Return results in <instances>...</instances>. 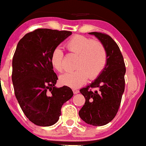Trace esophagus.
Instances as JSON below:
<instances>
[{"instance_id":"34e87169","label":"esophagus","mask_w":146,"mask_h":146,"mask_svg":"<svg viewBox=\"0 0 146 146\" xmlns=\"http://www.w3.org/2000/svg\"><path fill=\"white\" fill-rule=\"evenodd\" d=\"M73 92L74 94H78L79 92V90L77 89H73Z\"/></svg>"}]
</instances>
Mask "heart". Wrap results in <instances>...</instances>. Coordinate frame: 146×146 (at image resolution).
<instances>
[{
    "instance_id": "b5f03b06",
    "label": "heart",
    "mask_w": 146,
    "mask_h": 146,
    "mask_svg": "<svg viewBox=\"0 0 146 146\" xmlns=\"http://www.w3.org/2000/svg\"><path fill=\"white\" fill-rule=\"evenodd\" d=\"M69 52L78 55L76 70L64 73L60 77L63 85L78 88L85 84L89 78L95 80L101 74L107 62V52L105 46L99 40L82 35H76L70 38L66 44ZM64 51L60 47L53 50L51 64L58 72L64 70Z\"/></svg>"
}]
</instances>
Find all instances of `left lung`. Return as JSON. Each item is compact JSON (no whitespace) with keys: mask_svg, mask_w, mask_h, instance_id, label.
<instances>
[{"mask_svg":"<svg viewBox=\"0 0 146 146\" xmlns=\"http://www.w3.org/2000/svg\"><path fill=\"white\" fill-rule=\"evenodd\" d=\"M89 34L95 35L105 46L107 62L96 80L80 90L85 102L79 116L85 123L99 126L111 121L118 112L124 92L126 68L119 47L111 36L101 32ZM93 88L96 89L95 91Z\"/></svg>","mask_w":146,"mask_h":146,"instance_id":"left-lung-1","label":"left lung"}]
</instances>
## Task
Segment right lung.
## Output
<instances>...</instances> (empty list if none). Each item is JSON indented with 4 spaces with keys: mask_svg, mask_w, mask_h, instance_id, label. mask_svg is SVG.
<instances>
[{
    "mask_svg": "<svg viewBox=\"0 0 146 146\" xmlns=\"http://www.w3.org/2000/svg\"><path fill=\"white\" fill-rule=\"evenodd\" d=\"M71 34L37 29L26 34L17 45L12 72L15 95L27 118L37 126L56 123L63 104L73 95L69 87H55L58 78L50 61L53 50Z\"/></svg>",
    "mask_w": 146,
    "mask_h": 146,
    "instance_id": "obj_1",
    "label": "right lung"
}]
</instances>
